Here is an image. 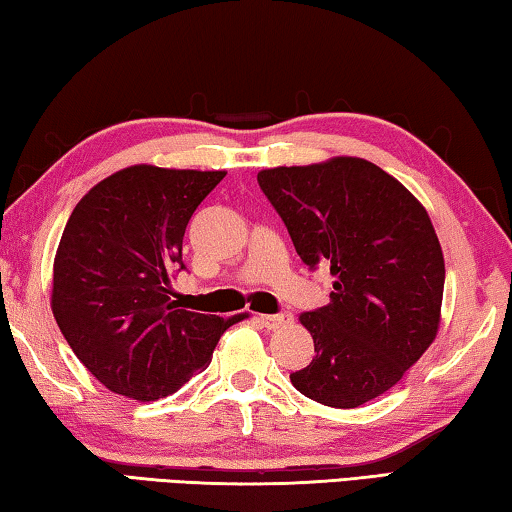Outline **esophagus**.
Wrapping results in <instances>:
<instances>
[{"label":"esophagus","mask_w":512,"mask_h":512,"mask_svg":"<svg viewBox=\"0 0 512 512\" xmlns=\"http://www.w3.org/2000/svg\"><path fill=\"white\" fill-rule=\"evenodd\" d=\"M293 323V316L291 314H266L262 316V325L266 329H280V327H287Z\"/></svg>","instance_id":"34e87169"}]
</instances>
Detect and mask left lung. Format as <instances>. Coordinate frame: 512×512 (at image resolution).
Listing matches in <instances>:
<instances>
[{
	"mask_svg": "<svg viewBox=\"0 0 512 512\" xmlns=\"http://www.w3.org/2000/svg\"><path fill=\"white\" fill-rule=\"evenodd\" d=\"M307 266L334 275L329 305L302 311L316 357L291 375L309 400L357 409L436 341L445 257L424 205L391 173L336 155L257 173Z\"/></svg>",
	"mask_w": 512,
	"mask_h": 512,
	"instance_id": "obj_1",
	"label": "left lung"
}]
</instances>
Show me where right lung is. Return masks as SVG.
Instances as JSON below:
<instances>
[{"instance_id":"1","label":"right lung","mask_w":512,"mask_h":512,"mask_svg":"<svg viewBox=\"0 0 512 512\" xmlns=\"http://www.w3.org/2000/svg\"><path fill=\"white\" fill-rule=\"evenodd\" d=\"M225 171L133 164L94 185L60 237L51 311L69 348L108 391L137 402L176 393L248 318L189 311L171 287L183 237Z\"/></svg>"}]
</instances>
